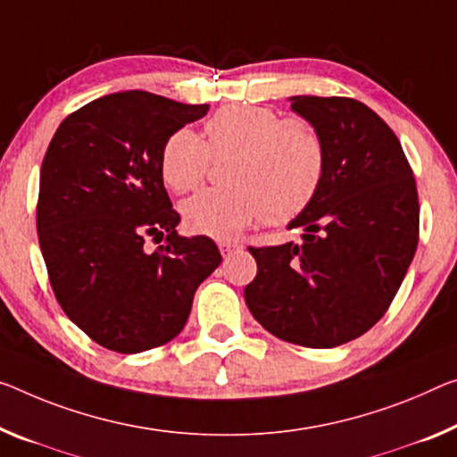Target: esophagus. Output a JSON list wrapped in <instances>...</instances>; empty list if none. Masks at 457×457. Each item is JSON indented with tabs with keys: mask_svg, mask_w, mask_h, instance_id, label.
<instances>
[{
	"mask_svg": "<svg viewBox=\"0 0 457 457\" xmlns=\"http://www.w3.org/2000/svg\"><path fill=\"white\" fill-rule=\"evenodd\" d=\"M219 247H220L222 257H228L230 253L237 251L238 247H241V245H238V243H233V241H220V243H219Z\"/></svg>",
	"mask_w": 457,
	"mask_h": 457,
	"instance_id": "34e87169",
	"label": "esophagus"
}]
</instances>
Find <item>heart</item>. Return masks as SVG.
Masks as SVG:
<instances>
[{"mask_svg": "<svg viewBox=\"0 0 457 457\" xmlns=\"http://www.w3.org/2000/svg\"><path fill=\"white\" fill-rule=\"evenodd\" d=\"M230 161L227 186L204 189L181 204L189 230L235 238L255 220L279 227L317 198L327 171V143L306 118H279L263 106L222 108L204 124V140L179 129L161 149L165 186L192 192L206 179L210 159Z\"/></svg>", "mask_w": 457, "mask_h": 457, "instance_id": "1", "label": "heart"}]
</instances>
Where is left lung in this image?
Segmentation results:
<instances>
[{"label": "left lung", "instance_id": "1", "mask_svg": "<svg viewBox=\"0 0 457 457\" xmlns=\"http://www.w3.org/2000/svg\"><path fill=\"white\" fill-rule=\"evenodd\" d=\"M290 102L325 138V179L287 224L302 230L300 245L249 247L257 276L245 302L278 339L331 349L370 331L395 300L419 243L417 184L400 140L366 104Z\"/></svg>", "mask_w": 457, "mask_h": 457}]
</instances>
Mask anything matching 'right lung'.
<instances>
[{
  "label": "right lung",
  "instance_id": "1",
  "mask_svg": "<svg viewBox=\"0 0 457 457\" xmlns=\"http://www.w3.org/2000/svg\"><path fill=\"white\" fill-rule=\"evenodd\" d=\"M208 108L118 91L69 114L48 145L40 251L61 308L102 347L140 353L171 341L222 262L212 238L178 235L159 170L165 140ZM146 237L166 241L146 252Z\"/></svg>",
  "mask_w": 457,
  "mask_h": 457
}]
</instances>
